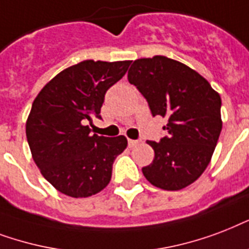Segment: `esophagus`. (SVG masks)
Masks as SVG:
<instances>
[{
    "label": "esophagus",
    "instance_id": "34e87169",
    "mask_svg": "<svg viewBox=\"0 0 249 249\" xmlns=\"http://www.w3.org/2000/svg\"><path fill=\"white\" fill-rule=\"evenodd\" d=\"M139 144V140H132V139H130V140H128V146H130V148H132V146H135V145H138Z\"/></svg>",
    "mask_w": 249,
    "mask_h": 249
}]
</instances>
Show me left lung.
Returning <instances> with one entry per match:
<instances>
[{
    "mask_svg": "<svg viewBox=\"0 0 249 249\" xmlns=\"http://www.w3.org/2000/svg\"><path fill=\"white\" fill-rule=\"evenodd\" d=\"M128 82L146 98L153 117H167L146 180L161 190L178 191L200 178L209 165L222 130L221 96L207 79L184 63L155 55L134 61Z\"/></svg>",
    "mask_w": 249,
    "mask_h": 249,
    "instance_id": "obj_1",
    "label": "left lung"
}]
</instances>
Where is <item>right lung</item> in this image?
<instances>
[{"instance_id": "obj_1", "label": "right lung", "mask_w": 249, "mask_h": 249, "mask_svg": "<svg viewBox=\"0 0 249 249\" xmlns=\"http://www.w3.org/2000/svg\"><path fill=\"white\" fill-rule=\"evenodd\" d=\"M131 61L86 59L44 86L26 122L27 142L42 177L61 194L88 197L109 184L117 156L127 146L123 135H90L87 121L100 118L107 90L126 74Z\"/></svg>"}]
</instances>
